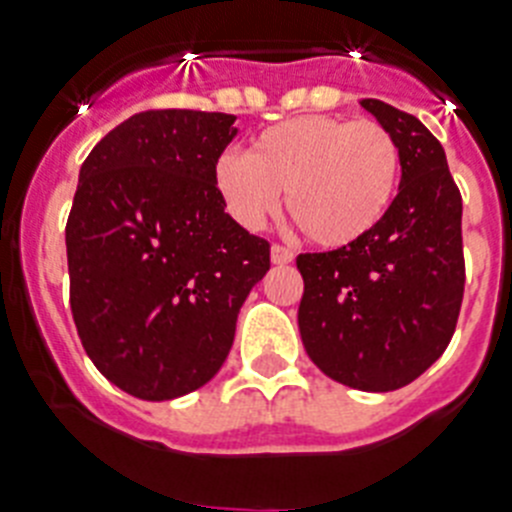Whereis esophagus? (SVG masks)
Masks as SVG:
<instances>
[{
	"label": "esophagus",
	"mask_w": 512,
	"mask_h": 512,
	"mask_svg": "<svg viewBox=\"0 0 512 512\" xmlns=\"http://www.w3.org/2000/svg\"><path fill=\"white\" fill-rule=\"evenodd\" d=\"M270 260H273V265H289L291 260H294V252H291L289 247L273 244V247H270Z\"/></svg>",
	"instance_id": "esophagus-1"
}]
</instances>
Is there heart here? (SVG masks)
I'll use <instances>...</instances> for the list:
<instances>
[{"instance_id": "1", "label": "heart", "mask_w": 512, "mask_h": 512, "mask_svg": "<svg viewBox=\"0 0 512 512\" xmlns=\"http://www.w3.org/2000/svg\"><path fill=\"white\" fill-rule=\"evenodd\" d=\"M401 179V148L372 119L296 117L273 124L249 153L223 150L213 187L242 229L263 231L281 208L309 242L325 249L356 244L388 216Z\"/></svg>"}]
</instances>
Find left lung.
Returning <instances> with one entry per match:
<instances>
[{
    "mask_svg": "<svg viewBox=\"0 0 512 512\" xmlns=\"http://www.w3.org/2000/svg\"><path fill=\"white\" fill-rule=\"evenodd\" d=\"M362 106L398 140V195L356 244L296 257L299 333L330 380L388 393L427 372L455 333L466 283L463 203L440 140L419 119L377 98Z\"/></svg>",
    "mask_w": 512,
    "mask_h": 512,
    "instance_id": "1",
    "label": "left lung"
}]
</instances>
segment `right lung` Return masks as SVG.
<instances>
[{
  "mask_svg": "<svg viewBox=\"0 0 512 512\" xmlns=\"http://www.w3.org/2000/svg\"><path fill=\"white\" fill-rule=\"evenodd\" d=\"M234 122L140 111L80 166L64 231L77 336L106 380L143 401H171L216 375L244 299L270 270V244L213 187Z\"/></svg>",
  "mask_w": 512,
  "mask_h": 512,
  "instance_id": "obj_1",
  "label": "right lung"
}]
</instances>
